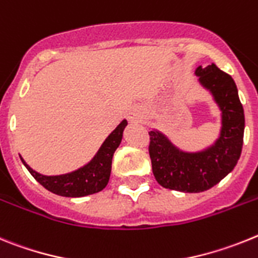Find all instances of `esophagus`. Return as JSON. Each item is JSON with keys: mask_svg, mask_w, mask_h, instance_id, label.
Listing matches in <instances>:
<instances>
[{"mask_svg": "<svg viewBox=\"0 0 258 258\" xmlns=\"http://www.w3.org/2000/svg\"><path fill=\"white\" fill-rule=\"evenodd\" d=\"M128 119L131 120V122H142L143 114L138 106L131 107V110L128 111Z\"/></svg>", "mask_w": 258, "mask_h": 258, "instance_id": "esophagus-1", "label": "esophagus"}]
</instances>
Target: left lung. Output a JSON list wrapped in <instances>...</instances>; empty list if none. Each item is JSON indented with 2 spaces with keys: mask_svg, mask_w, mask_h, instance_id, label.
I'll use <instances>...</instances> for the list:
<instances>
[{
  "mask_svg": "<svg viewBox=\"0 0 258 258\" xmlns=\"http://www.w3.org/2000/svg\"><path fill=\"white\" fill-rule=\"evenodd\" d=\"M199 83L207 89L221 111V130L217 140L199 152H185L158 130L149 132V156L154 178L174 191H207L236 166L244 136V110L234 79L214 63L197 67Z\"/></svg>",
  "mask_w": 258,
  "mask_h": 258,
  "instance_id": "obj_1",
  "label": "left lung"
}]
</instances>
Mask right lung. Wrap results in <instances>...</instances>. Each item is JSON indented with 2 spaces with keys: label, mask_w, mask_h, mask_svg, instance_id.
I'll use <instances>...</instances> for the list:
<instances>
[{
  "label": "right lung",
  "mask_w": 258,
  "mask_h": 258,
  "mask_svg": "<svg viewBox=\"0 0 258 258\" xmlns=\"http://www.w3.org/2000/svg\"><path fill=\"white\" fill-rule=\"evenodd\" d=\"M127 126V120L123 119L116 126V128L110 135L105 139V142L100 147L95 157L86 163L84 166L79 167L67 174L62 175H42L35 171L27 165L26 161L22 158L24 166L31 172V175L48 191L64 197H83L88 195L97 194L102 191L109 183L111 172V161H113L114 152L119 147L123 138V131Z\"/></svg>",
  "instance_id": "add662e5"
}]
</instances>
